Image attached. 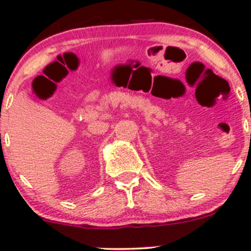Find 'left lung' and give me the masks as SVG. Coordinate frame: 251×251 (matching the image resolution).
I'll return each instance as SVG.
<instances>
[{"instance_id":"left-lung-1","label":"left lung","mask_w":251,"mask_h":251,"mask_svg":"<svg viewBox=\"0 0 251 251\" xmlns=\"http://www.w3.org/2000/svg\"><path fill=\"white\" fill-rule=\"evenodd\" d=\"M250 140H251V135H250Z\"/></svg>"}]
</instances>
